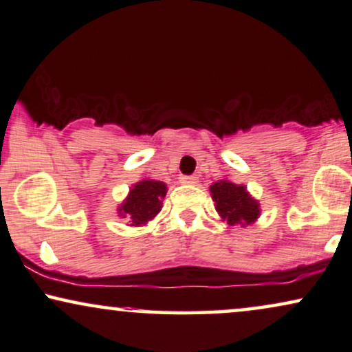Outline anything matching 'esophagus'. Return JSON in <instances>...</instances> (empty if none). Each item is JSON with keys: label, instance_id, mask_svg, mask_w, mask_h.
Wrapping results in <instances>:
<instances>
[{"label": "esophagus", "instance_id": "1", "mask_svg": "<svg viewBox=\"0 0 352 352\" xmlns=\"http://www.w3.org/2000/svg\"><path fill=\"white\" fill-rule=\"evenodd\" d=\"M180 184H182V185H197V184H198V177H193V175H182V177H180Z\"/></svg>", "mask_w": 352, "mask_h": 352}]
</instances>
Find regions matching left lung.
Returning <instances> with one entry per match:
<instances>
[{
    "label": "left lung",
    "instance_id": "obj_1",
    "mask_svg": "<svg viewBox=\"0 0 352 352\" xmlns=\"http://www.w3.org/2000/svg\"><path fill=\"white\" fill-rule=\"evenodd\" d=\"M209 193L221 221H228L229 226H252L261 214L260 203L245 185L221 179L209 186Z\"/></svg>",
    "mask_w": 352,
    "mask_h": 352
}]
</instances>
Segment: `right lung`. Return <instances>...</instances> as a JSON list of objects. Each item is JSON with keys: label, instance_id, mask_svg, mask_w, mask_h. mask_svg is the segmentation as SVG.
I'll use <instances>...</instances> for the list:
<instances>
[{"label": "right lung", "instance_id": "obj_1", "mask_svg": "<svg viewBox=\"0 0 352 352\" xmlns=\"http://www.w3.org/2000/svg\"><path fill=\"white\" fill-rule=\"evenodd\" d=\"M167 195V185L161 180L141 179L131 185L126 198L117 206L122 219H126L130 228H141L161 212L162 199Z\"/></svg>", "mask_w": 352, "mask_h": 352}]
</instances>
